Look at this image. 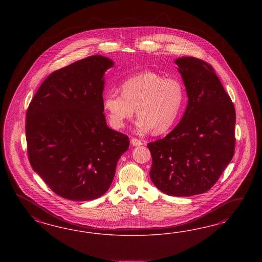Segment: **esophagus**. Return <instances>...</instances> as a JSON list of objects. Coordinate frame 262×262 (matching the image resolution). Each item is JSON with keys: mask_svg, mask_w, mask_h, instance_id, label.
Here are the masks:
<instances>
[{"mask_svg": "<svg viewBox=\"0 0 262 262\" xmlns=\"http://www.w3.org/2000/svg\"><path fill=\"white\" fill-rule=\"evenodd\" d=\"M130 143H132L133 146H140V145H142L143 144L142 141L139 140V139H137V138H132Z\"/></svg>", "mask_w": 262, "mask_h": 262, "instance_id": "1", "label": "esophagus"}]
</instances>
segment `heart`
<instances>
[{"label":"heart","mask_w":262,"mask_h":262,"mask_svg":"<svg viewBox=\"0 0 262 262\" xmlns=\"http://www.w3.org/2000/svg\"><path fill=\"white\" fill-rule=\"evenodd\" d=\"M120 95L108 92L103 96V105L111 127L119 129L135 115L139 116L137 127L151 128L157 135L163 134L178 119L184 100L185 89L181 80L154 71H143L125 79Z\"/></svg>","instance_id":"obj_1"}]
</instances>
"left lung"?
Returning a JSON list of instances; mask_svg holds the SVG:
<instances>
[{"label": "left lung", "instance_id": "1", "mask_svg": "<svg viewBox=\"0 0 262 262\" xmlns=\"http://www.w3.org/2000/svg\"><path fill=\"white\" fill-rule=\"evenodd\" d=\"M188 96L181 122L147 146L151 182L167 195L186 197L209 190L235 149V108L210 64L193 56L178 58Z\"/></svg>", "mask_w": 262, "mask_h": 262}]
</instances>
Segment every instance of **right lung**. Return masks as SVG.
I'll list each match as a JSON object with an SVG mask.
<instances>
[{
    "mask_svg": "<svg viewBox=\"0 0 262 262\" xmlns=\"http://www.w3.org/2000/svg\"><path fill=\"white\" fill-rule=\"evenodd\" d=\"M112 66L92 56L51 73L27 110L30 163L62 198L101 197L128 149L127 135L107 127L103 113V75Z\"/></svg>",
    "mask_w": 262,
    "mask_h": 262,
    "instance_id": "add662e5",
    "label": "right lung"
}]
</instances>
